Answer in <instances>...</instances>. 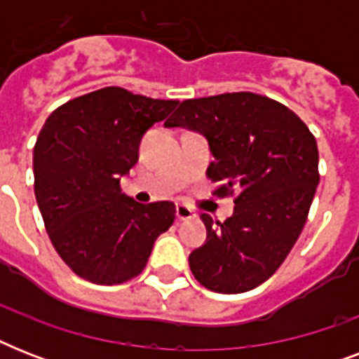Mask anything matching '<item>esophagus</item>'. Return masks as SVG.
<instances>
[{
	"label": "esophagus",
	"mask_w": 359,
	"mask_h": 359,
	"mask_svg": "<svg viewBox=\"0 0 359 359\" xmlns=\"http://www.w3.org/2000/svg\"><path fill=\"white\" fill-rule=\"evenodd\" d=\"M191 218H196V212H194L190 207H186V205H177V219L184 222V219Z\"/></svg>",
	"instance_id": "esophagus-1"
}]
</instances>
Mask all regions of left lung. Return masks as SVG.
<instances>
[{"instance_id":"8db88e82","label":"left lung","mask_w":359,"mask_h":359,"mask_svg":"<svg viewBox=\"0 0 359 359\" xmlns=\"http://www.w3.org/2000/svg\"><path fill=\"white\" fill-rule=\"evenodd\" d=\"M165 126L205 135L214 194L236 191L231 218L201 214L207 242L190 253L194 278L222 294L255 289L281 266L306 225L320 179L315 135L287 106L255 93L184 100Z\"/></svg>"}]
</instances>
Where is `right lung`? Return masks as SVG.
Here are the masks:
<instances>
[{
	"instance_id": "obj_1",
	"label": "right lung",
	"mask_w": 359,
	"mask_h": 359,
	"mask_svg": "<svg viewBox=\"0 0 359 359\" xmlns=\"http://www.w3.org/2000/svg\"><path fill=\"white\" fill-rule=\"evenodd\" d=\"M177 100L104 87L59 106L33 149L35 197L53 248L76 276L119 285L143 272L175 203L143 205L121 191L140 141Z\"/></svg>"
}]
</instances>
